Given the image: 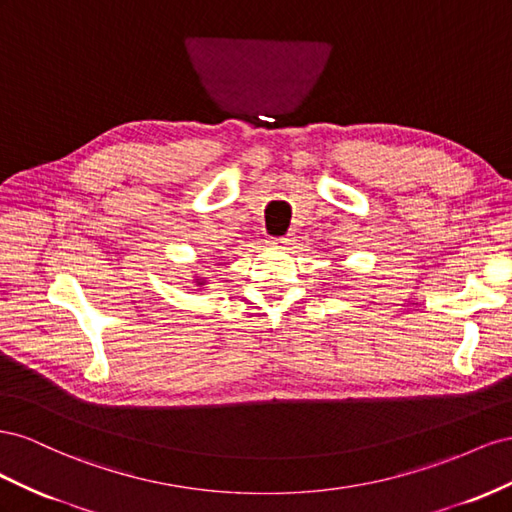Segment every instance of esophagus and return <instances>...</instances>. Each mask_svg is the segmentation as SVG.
<instances>
[{"mask_svg":"<svg viewBox=\"0 0 512 512\" xmlns=\"http://www.w3.org/2000/svg\"><path fill=\"white\" fill-rule=\"evenodd\" d=\"M291 242H294V240L287 238V236H285V238H272V240H270V244H272L274 248H287Z\"/></svg>","mask_w":512,"mask_h":512,"instance_id":"34e87169","label":"esophagus"}]
</instances>
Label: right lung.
I'll return each mask as SVG.
<instances>
[{
    "mask_svg": "<svg viewBox=\"0 0 512 512\" xmlns=\"http://www.w3.org/2000/svg\"><path fill=\"white\" fill-rule=\"evenodd\" d=\"M193 285H195V287H199V289H203V287H206V285H208V279H206V276H199V274H193Z\"/></svg>",
    "mask_w": 512,
    "mask_h": 512,
    "instance_id": "add662e5",
    "label": "right lung"
}]
</instances>
